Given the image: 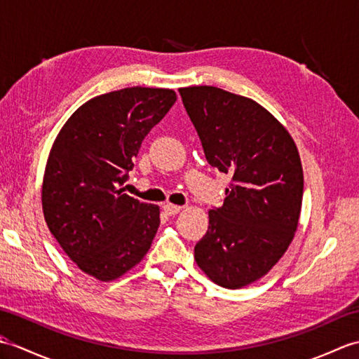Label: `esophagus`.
Here are the masks:
<instances>
[{
    "label": "esophagus",
    "instance_id": "34e87169",
    "mask_svg": "<svg viewBox=\"0 0 359 359\" xmlns=\"http://www.w3.org/2000/svg\"><path fill=\"white\" fill-rule=\"evenodd\" d=\"M163 211L166 212L168 216H175V215H177V212L182 211V207H179V205L166 203V205H163Z\"/></svg>",
    "mask_w": 359,
    "mask_h": 359
}]
</instances>
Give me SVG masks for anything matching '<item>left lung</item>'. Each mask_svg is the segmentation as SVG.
<instances>
[{"label":"left lung","instance_id":"obj_1","mask_svg":"<svg viewBox=\"0 0 359 359\" xmlns=\"http://www.w3.org/2000/svg\"><path fill=\"white\" fill-rule=\"evenodd\" d=\"M205 157L231 175L208 231L196 243L199 269L224 288L265 276L284 256L299 222L304 174L287 128L248 97L215 86L180 88Z\"/></svg>","mask_w":359,"mask_h":359}]
</instances>
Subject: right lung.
Wrapping results in <instances>:
<instances>
[{
    "label": "right lung",
    "instance_id": "1",
    "mask_svg": "<svg viewBox=\"0 0 359 359\" xmlns=\"http://www.w3.org/2000/svg\"><path fill=\"white\" fill-rule=\"evenodd\" d=\"M177 100L172 89L97 95L60 129L46 163L41 203L49 231L89 276L111 282L139 264L160 225L157 205L123 193L142 142Z\"/></svg>",
    "mask_w": 359,
    "mask_h": 359
}]
</instances>
